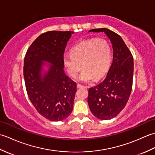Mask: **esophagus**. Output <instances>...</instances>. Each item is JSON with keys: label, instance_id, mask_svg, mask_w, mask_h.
Segmentation results:
<instances>
[{"label": "esophagus", "instance_id": "1", "mask_svg": "<svg viewBox=\"0 0 155 155\" xmlns=\"http://www.w3.org/2000/svg\"><path fill=\"white\" fill-rule=\"evenodd\" d=\"M77 88H87V87H85V86H83V85L82 84H77Z\"/></svg>", "mask_w": 155, "mask_h": 155}]
</instances>
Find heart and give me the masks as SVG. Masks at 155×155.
Masks as SVG:
<instances>
[{
	"label": "heart",
	"mask_w": 155,
	"mask_h": 155,
	"mask_svg": "<svg viewBox=\"0 0 155 155\" xmlns=\"http://www.w3.org/2000/svg\"><path fill=\"white\" fill-rule=\"evenodd\" d=\"M71 54L64 56L63 64L72 78L84 68L78 78L82 82L101 78L109 68L112 58L110 46L104 38H92L82 41L72 48Z\"/></svg>",
	"instance_id": "b5f03b06"
}]
</instances>
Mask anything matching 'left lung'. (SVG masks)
Here are the masks:
<instances>
[{
	"instance_id": "obj_1",
	"label": "left lung",
	"mask_w": 155,
	"mask_h": 155,
	"mask_svg": "<svg viewBox=\"0 0 155 155\" xmlns=\"http://www.w3.org/2000/svg\"><path fill=\"white\" fill-rule=\"evenodd\" d=\"M88 32H104L110 39L113 60L105 79L88 89V104L91 113L101 120L114 118L127 104L133 87V55L119 35L106 28Z\"/></svg>"
}]
</instances>
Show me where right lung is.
Segmentation results:
<instances>
[{"label":"right lung","instance_id":"1","mask_svg":"<svg viewBox=\"0 0 155 155\" xmlns=\"http://www.w3.org/2000/svg\"><path fill=\"white\" fill-rule=\"evenodd\" d=\"M73 33H42L32 42L25 57L23 72L29 99L38 113L51 121L65 119L73 108L77 84L66 75L62 61ZM45 65L48 67L47 71L44 70Z\"/></svg>","mask_w":155,"mask_h":155}]
</instances>
